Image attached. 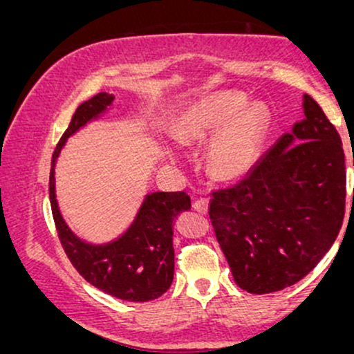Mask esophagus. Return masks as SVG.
I'll return each mask as SVG.
<instances>
[{
	"label": "esophagus",
	"mask_w": 354,
	"mask_h": 354,
	"mask_svg": "<svg viewBox=\"0 0 354 354\" xmlns=\"http://www.w3.org/2000/svg\"><path fill=\"white\" fill-rule=\"evenodd\" d=\"M208 203H209L208 198H200V200H196L193 203V209L198 211V213L205 214L206 211H208Z\"/></svg>",
	"instance_id": "1"
}]
</instances>
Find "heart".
I'll return each instance as SVG.
<instances>
[{
  "label": "heart",
  "mask_w": 354,
  "mask_h": 354,
  "mask_svg": "<svg viewBox=\"0 0 354 354\" xmlns=\"http://www.w3.org/2000/svg\"><path fill=\"white\" fill-rule=\"evenodd\" d=\"M239 91H219L198 101L181 120V136L206 141L216 136L209 153V169L223 181H236L253 169L265 143L270 115L263 104L248 106Z\"/></svg>",
  "instance_id": "heart-1"
}]
</instances>
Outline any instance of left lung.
Wrapping results in <instances>:
<instances>
[{"mask_svg": "<svg viewBox=\"0 0 354 354\" xmlns=\"http://www.w3.org/2000/svg\"><path fill=\"white\" fill-rule=\"evenodd\" d=\"M303 108L306 118L241 181L213 191L211 225L234 283L248 293L293 286L343 226L346 165L339 133L310 95Z\"/></svg>", "mask_w": 354, "mask_h": 354, "instance_id": "8db88e82", "label": "left lung"}]
</instances>
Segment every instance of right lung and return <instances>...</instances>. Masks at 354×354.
Masks as SVG:
<instances>
[{"label":"right lung","mask_w":354,"mask_h":354,"mask_svg":"<svg viewBox=\"0 0 354 354\" xmlns=\"http://www.w3.org/2000/svg\"><path fill=\"white\" fill-rule=\"evenodd\" d=\"M113 98L115 96L108 93H98L76 108L70 126L53 153V166L66 138L103 113ZM50 203L61 246L75 270L89 284L118 299L135 303L151 301L169 290L174 274L173 223L183 211L191 208V200L185 191L148 194L131 228L120 239L104 246L83 243L63 221L55 196L53 168Z\"/></svg>","instance_id":"right-lung-1"}]
</instances>
